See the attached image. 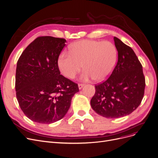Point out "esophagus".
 Segmentation results:
<instances>
[{
    "instance_id": "1",
    "label": "esophagus",
    "mask_w": 158,
    "mask_h": 158,
    "mask_svg": "<svg viewBox=\"0 0 158 158\" xmlns=\"http://www.w3.org/2000/svg\"><path fill=\"white\" fill-rule=\"evenodd\" d=\"M84 86V84H78V89H81Z\"/></svg>"
}]
</instances>
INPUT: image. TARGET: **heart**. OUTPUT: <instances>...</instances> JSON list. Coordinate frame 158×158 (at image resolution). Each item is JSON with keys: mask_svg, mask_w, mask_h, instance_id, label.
I'll return each mask as SVG.
<instances>
[{"mask_svg": "<svg viewBox=\"0 0 158 158\" xmlns=\"http://www.w3.org/2000/svg\"><path fill=\"white\" fill-rule=\"evenodd\" d=\"M69 51V53H60L57 65L60 73L69 79H73L83 65L81 80L104 81L113 72L117 63V49L109 41L80 40L72 44Z\"/></svg>", "mask_w": 158, "mask_h": 158, "instance_id": "obj_1", "label": "heart"}]
</instances>
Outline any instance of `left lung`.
<instances>
[{"label":"left lung","instance_id":"obj_1","mask_svg":"<svg viewBox=\"0 0 158 158\" xmlns=\"http://www.w3.org/2000/svg\"><path fill=\"white\" fill-rule=\"evenodd\" d=\"M118 62L109 78L95 86L91 106L98 114L118 118L136 110L143 98L145 80L143 67L131 48L114 37Z\"/></svg>","mask_w":158,"mask_h":158}]
</instances>
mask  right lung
Wrapping results in <instances>:
<instances>
[{"mask_svg":"<svg viewBox=\"0 0 158 158\" xmlns=\"http://www.w3.org/2000/svg\"><path fill=\"white\" fill-rule=\"evenodd\" d=\"M64 39L36 38L17 62V99L24 114L33 122L49 124L63 118L68 111L78 85L60 74L57 60Z\"/></svg>","mask_w":158,"mask_h":158,"instance_id":"obj_1","label":"right lung"}]
</instances>
